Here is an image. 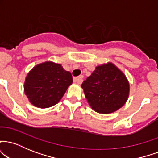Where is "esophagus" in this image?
Segmentation results:
<instances>
[{
  "instance_id": "esophagus-1",
  "label": "esophagus",
  "mask_w": 158,
  "mask_h": 158,
  "mask_svg": "<svg viewBox=\"0 0 158 158\" xmlns=\"http://www.w3.org/2000/svg\"><path fill=\"white\" fill-rule=\"evenodd\" d=\"M73 81L74 82L80 83L81 81V79L80 77H73Z\"/></svg>"
}]
</instances>
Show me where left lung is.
Here are the masks:
<instances>
[{"label":"left lung","instance_id":"left-lung-1","mask_svg":"<svg viewBox=\"0 0 158 158\" xmlns=\"http://www.w3.org/2000/svg\"><path fill=\"white\" fill-rule=\"evenodd\" d=\"M72 82V74L60 64L44 62L36 65L28 73L24 93L33 106L50 108L61 100Z\"/></svg>","mask_w":158,"mask_h":158}]
</instances>
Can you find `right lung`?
<instances>
[{"label": "right lung", "instance_id": "1", "mask_svg": "<svg viewBox=\"0 0 158 158\" xmlns=\"http://www.w3.org/2000/svg\"><path fill=\"white\" fill-rule=\"evenodd\" d=\"M81 87L92 109L100 114L113 113L119 109L129 93L126 77L111 63L97 67Z\"/></svg>", "mask_w": 158, "mask_h": 158}]
</instances>
